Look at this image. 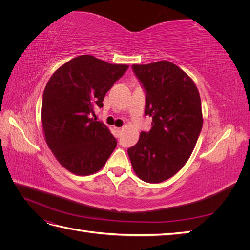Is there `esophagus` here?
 Wrapping results in <instances>:
<instances>
[{
    "label": "esophagus",
    "instance_id": "esophagus-1",
    "mask_svg": "<svg viewBox=\"0 0 250 250\" xmlns=\"http://www.w3.org/2000/svg\"><path fill=\"white\" fill-rule=\"evenodd\" d=\"M113 131H115V135L116 137L118 138V137H120V134H121V131H122V128L121 127H113Z\"/></svg>",
    "mask_w": 250,
    "mask_h": 250
}]
</instances>
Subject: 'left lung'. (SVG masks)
Masks as SVG:
<instances>
[{
  "label": "left lung",
  "instance_id": "left-lung-1",
  "mask_svg": "<svg viewBox=\"0 0 250 250\" xmlns=\"http://www.w3.org/2000/svg\"><path fill=\"white\" fill-rule=\"evenodd\" d=\"M132 70L146 90L152 128L141 132L128 155L142 180L158 184L175 175L193 152L203 124L200 95L193 79L168 60Z\"/></svg>",
  "mask_w": 250,
  "mask_h": 250
}]
</instances>
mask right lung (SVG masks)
Segmentation results:
<instances>
[{"label": "right lung", "mask_w": 250, "mask_h": 250, "mask_svg": "<svg viewBox=\"0 0 250 250\" xmlns=\"http://www.w3.org/2000/svg\"><path fill=\"white\" fill-rule=\"evenodd\" d=\"M129 65L80 55L53 73L42 95V126L59 164L78 176L101 170L117 146L108 127L93 119L95 108Z\"/></svg>", "instance_id": "1"}]
</instances>
